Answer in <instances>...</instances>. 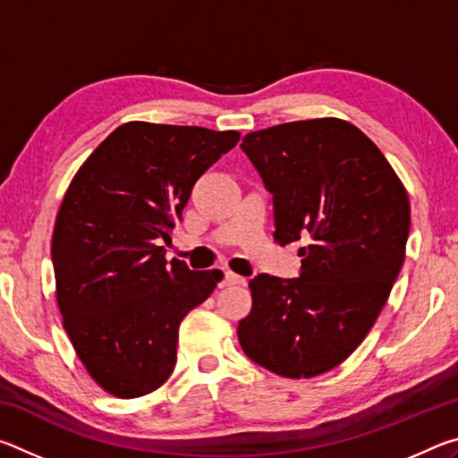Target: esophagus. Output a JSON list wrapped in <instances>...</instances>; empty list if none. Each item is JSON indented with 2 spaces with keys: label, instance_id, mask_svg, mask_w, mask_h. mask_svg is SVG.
Masks as SVG:
<instances>
[{
  "label": "esophagus",
  "instance_id": "34e87169",
  "mask_svg": "<svg viewBox=\"0 0 458 458\" xmlns=\"http://www.w3.org/2000/svg\"><path fill=\"white\" fill-rule=\"evenodd\" d=\"M226 286H232V284H246V278L240 276L236 273H232V270H226L224 273V281H222Z\"/></svg>",
  "mask_w": 458,
  "mask_h": 458
}]
</instances>
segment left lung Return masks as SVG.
<instances>
[{
  "mask_svg": "<svg viewBox=\"0 0 458 458\" xmlns=\"http://www.w3.org/2000/svg\"><path fill=\"white\" fill-rule=\"evenodd\" d=\"M273 193L275 240L299 248L301 276H254L238 323L244 353L283 377H315L358 350L406 257L410 201L371 139L344 119L293 121L244 135Z\"/></svg>",
  "mask_w": 458,
  "mask_h": 458,
  "instance_id": "left-lung-1",
  "label": "left lung"
}]
</instances>
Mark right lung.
I'll use <instances>...</instances> for the list:
<instances>
[{
  "label": "right lung",
  "mask_w": 458,
  "mask_h": 458,
  "mask_svg": "<svg viewBox=\"0 0 458 458\" xmlns=\"http://www.w3.org/2000/svg\"><path fill=\"white\" fill-rule=\"evenodd\" d=\"M238 131L129 121L72 177L52 232L62 325L98 387L145 396L172 376L183 317L220 270L165 260L193 183L238 143Z\"/></svg>",
  "instance_id": "add662e5"
}]
</instances>
